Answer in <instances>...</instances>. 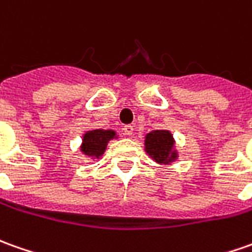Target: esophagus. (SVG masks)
Listing matches in <instances>:
<instances>
[{
	"instance_id": "esophagus-1",
	"label": "esophagus",
	"mask_w": 252,
	"mask_h": 252,
	"mask_svg": "<svg viewBox=\"0 0 252 252\" xmlns=\"http://www.w3.org/2000/svg\"><path fill=\"white\" fill-rule=\"evenodd\" d=\"M124 133H126V136H132V133H133V126H126L124 128Z\"/></svg>"
}]
</instances>
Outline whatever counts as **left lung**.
<instances>
[{
	"label": "left lung",
	"instance_id": "1",
	"mask_svg": "<svg viewBox=\"0 0 252 252\" xmlns=\"http://www.w3.org/2000/svg\"><path fill=\"white\" fill-rule=\"evenodd\" d=\"M145 150L156 162L171 164L178 158L175 149V139L172 133L167 129H156L146 133L145 136Z\"/></svg>",
	"mask_w": 252,
	"mask_h": 252
}]
</instances>
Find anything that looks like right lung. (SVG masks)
Listing matches in <instances>:
<instances>
[{
  "instance_id": "obj_1",
  "label": "right lung",
  "mask_w": 252,
  "mask_h": 252,
  "mask_svg": "<svg viewBox=\"0 0 252 252\" xmlns=\"http://www.w3.org/2000/svg\"><path fill=\"white\" fill-rule=\"evenodd\" d=\"M117 138L113 129H91L83 135L80 150L84 156L91 158H99L107 148V143Z\"/></svg>"
}]
</instances>
